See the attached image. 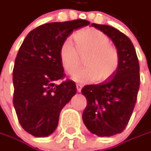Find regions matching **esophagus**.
I'll return each instance as SVG.
<instances>
[{
	"label": "esophagus",
	"instance_id": "esophagus-1",
	"mask_svg": "<svg viewBox=\"0 0 151 151\" xmlns=\"http://www.w3.org/2000/svg\"><path fill=\"white\" fill-rule=\"evenodd\" d=\"M81 88H82V86H81V85H76V90H77L78 92H80V91H81Z\"/></svg>",
	"mask_w": 151,
	"mask_h": 151
}]
</instances>
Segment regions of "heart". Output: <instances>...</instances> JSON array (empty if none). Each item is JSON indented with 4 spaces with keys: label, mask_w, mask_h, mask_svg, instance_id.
Here are the masks:
<instances>
[{
    "label": "heart",
    "mask_w": 151,
    "mask_h": 151,
    "mask_svg": "<svg viewBox=\"0 0 151 151\" xmlns=\"http://www.w3.org/2000/svg\"><path fill=\"white\" fill-rule=\"evenodd\" d=\"M75 45L70 39L65 40L60 49V61L64 70L73 75L80 65L79 56L86 57L85 68L73 76L72 79L81 84L97 80L106 81L116 73L120 63L119 51L110 45V39L96 28H86L74 34Z\"/></svg>",
    "instance_id": "b5f03b06"
}]
</instances>
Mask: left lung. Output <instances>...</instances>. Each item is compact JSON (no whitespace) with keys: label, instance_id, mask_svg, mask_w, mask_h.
<instances>
[{"label":"left lung","instance_id":"1","mask_svg":"<svg viewBox=\"0 0 151 151\" xmlns=\"http://www.w3.org/2000/svg\"><path fill=\"white\" fill-rule=\"evenodd\" d=\"M91 26L112 39L120 63L109 80L81 89L87 101L82 119L91 133L113 136L124 129L134 111L139 88V65L134 47L125 34L108 25L92 23Z\"/></svg>","mask_w":151,"mask_h":151}]
</instances>
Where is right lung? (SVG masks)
<instances>
[{"instance_id": "add662e5", "label": "right lung", "mask_w": 151, "mask_h": 151, "mask_svg": "<svg viewBox=\"0 0 151 151\" xmlns=\"http://www.w3.org/2000/svg\"><path fill=\"white\" fill-rule=\"evenodd\" d=\"M86 20L50 22L29 32L21 45L13 68V105L21 126L35 137L51 134L62 108L76 93V83L65 77L60 61L62 43L71 32L89 25Z\"/></svg>"}]
</instances>
